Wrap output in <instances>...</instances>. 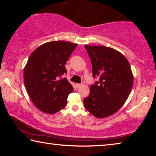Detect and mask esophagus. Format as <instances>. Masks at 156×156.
<instances>
[{
    "instance_id": "1",
    "label": "esophagus",
    "mask_w": 156,
    "mask_h": 156,
    "mask_svg": "<svg viewBox=\"0 0 156 156\" xmlns=\"http://www.w3.org/2000/svg\"><path fill=\"white\" fill-rule=\"evenodd\" d=\"M76 87H77V88H80V87L83 86V84H76Z\"/></svg>"
}]
</instances>
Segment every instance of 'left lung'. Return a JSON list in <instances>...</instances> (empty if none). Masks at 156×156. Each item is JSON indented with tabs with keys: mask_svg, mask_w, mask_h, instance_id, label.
I'll use <instances>...</instances> for the list:
<instances>
[{
	"mask_svg": "<svg viewBox=\"0 0 156 156\" xmlns=\"http://www.w3.org/2000/svg\"><path fill=\"white\" fill-rule=\"evenodd\" d=\"M92 64V73L99 80L90 87L84 99L86 109L98 118L118 112L130 94L133 83L131 66L126 57L111 47L85 45Z\"/></svg>",
	"mask_w": 156,
	"mask_h": 156,
	"instance_id": "8db88e82",
	"label": "left lung"
}]
</instances>
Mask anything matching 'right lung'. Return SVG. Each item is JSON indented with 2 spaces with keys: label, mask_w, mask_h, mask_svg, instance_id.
Wrapping results in <instances>:
<instances>
[{
  "label": "right lung",
  "mask_w": 156,
  "mask_h": 156,
  "mask_svg": "<svg viewBox=\"0 0 156 156\" xmlns=\"http://www.w3.org/2000/svg\"><path fill=\"white\" fill-rule=\"evenodd\" d=\"M78 44L68 41L44 43L31 53L24 68V83L29 96L38 109L54 114L64 108L73 91L65 65Z\"/></svg>",
  "instance_id": "1"
}]
</instances>
